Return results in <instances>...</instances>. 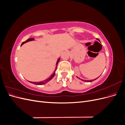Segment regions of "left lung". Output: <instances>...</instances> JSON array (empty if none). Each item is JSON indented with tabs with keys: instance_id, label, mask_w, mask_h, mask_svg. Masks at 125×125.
Masks as SVG:
<instances>
[{
	"instance_id": "8db88e82",
	"label": "left lung",
	"mask_w": 125,
	"mask_h": 125,
	"mask_svg": "<svg viewBox=\"0 0 125 125\" xmlns=\"http://www.w3.org/2000/svg\"><path fill=\"white\" fill-rule=\"evenodd\" d=\"M96 40H98V41H100V40H99V39H96ZM77 77V78H78V79H81V80L82 81H86H86H88V82H92V81H94V80H96V79H97L98 78H99V77H98V78H96L95 79H94V80H90L88 81V80H82V79H80V78H79V77Z\"/></svg>"
}]
</instances>
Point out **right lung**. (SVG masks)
Instances as JSON below:
<instances>
[{"instance_id":"obj_1","label":"right lung","mask_w":125,"mask_h":125,"mask_svg":"<svg viewBox=\"0 0 125 125\" xmlns=\"http://www.w3.org/2000/svg\"><path fill=\"white\" fill-rule=\"evenodd\" d=\"M33 40H34V39H33V38L29 39H28L27 40H26V41L23 42L22 43L21 45H22L23 44H24V43H26V42H29V41H33ZM59 60H60V58H59V59H58L57 62H56V69H55V70L54 71V73L51 75V76L50 77H49L48 78H47V79H46V80H44V81H41V82H31V81H29V82L32 83H33V84H36V85H42V84H44L46 83H47V82L50 81L51 80V79L54 77V75H55V71H56V69H57V66L58 63V62H59Z\"/></svg>"}]
</instances>
